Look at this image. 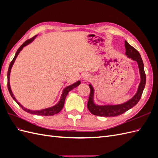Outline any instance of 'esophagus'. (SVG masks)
<instances>
[{
    "label": "esophagus",
    "instance_id": "34e87169",
    "mask_svg": "<svg viewBox=\"0 0 158 158\" xmlns=\"http://www.w3.org/2000/svg\"><path fill=\"white\" fill-rule=\"evenodd\" d=\"M90 78H91V76L88 73L84 74V76H83V79L84 80H88L90 79Z\"/></svg>",
    "mask_w": 158,
    "mask_h": 158
}]
</instances>
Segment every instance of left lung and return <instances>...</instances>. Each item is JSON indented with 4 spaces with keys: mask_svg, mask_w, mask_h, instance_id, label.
Wrapping results in <instances>:
<instances>
[{
    "mask_svg": "<svg viewBox=\"0 0 158 158\" xmlns=\"http://www.w3.org/2000/svg\"><path fill=\"white\" fill-rule=\"evenodd\" d=\"M125 45L126 48V55H127L129 58L136 61L138 64V67H139L141 81L139 87H138V92L135 96L126 103L117 105V106H99L94 103V89L92 85H89L90 93L87 107L90 113L94 115L100 117H115L120 115L134 106H135L141 98L143 90H144L146 85V74L144 69V63H143L139 52L129 44L127 41H125Z\"/></svg>",
    "mask_w": 158,
    "mask_h": 158,
    "instance_id": "8db88e82",
    "label": "left lung"
}]
</instances>
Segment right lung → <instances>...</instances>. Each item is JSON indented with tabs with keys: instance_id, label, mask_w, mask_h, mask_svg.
<instances>
[{
	"instance_id": "1",
	"label": "right lung",
	"mask_w": 158,
	"mask_h": 158,
	"mask_svg": "<svg viewBox=\"0 0 158 158\" xmlns=\"http://www.w3.org/2000/svg\"><path fill=\"white\" fill-rule=\"evenodd\" d=\"M36 35L31 37V39L30 40H27V41H26L23 44L19 47V49H18V51H16V55L15 56H14V59H12V60L11 61V63L10 64V66H9V68H8V84H7V85H8V91H9V93H10L11 97L13 98V99L15 100V101L16 102V103L20 106V107H22V109L23 110H24L25 111L29 113H31V114H37V115H43V116H51V115H54V114H56L59 113L61 109H63V106H64V100H65V98L66 97V95H67V94H69V92H70V91H71L73 89H74V88L77 87L78 85L80 84V81H78L77 82H76L73 84H72L70 85H69V86H67L66 88L64 89L63 90V94H62V95H61V98L60 99L59 102L57 103L56 106H53V107H51L50 108H47V109H42V110H40V111H31V110H29L27 109L25 107H23L21 104L19 103L17 101L16 98H14V95L12 92L11 91V89H10V70H11V69H12V66L14 63V61H15L16 57L18 56V55L19 54V52H20V51L23 49V47H25L26 45H27V44H29L30 43H31L33 40H34V38H35Z\"/></svg>"
}]
</instances>
